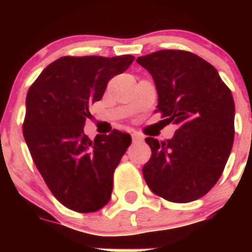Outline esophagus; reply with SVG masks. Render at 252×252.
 Listing matches in <instances>:
<instances>
[{"label":"esophagus","instance_id":"obj_1","mask_svg":"<svg viewBox=\"0 0 252 252\" xmlns=\"http://www.w3.org/2000/svg\"><path fill=\"white\" fill-rule=\"evenodd\" d=\"M142 140H144V136H142V135H140V133H137V132L132 133V141L133 142H141Z\"/></svg>","mask_w":252,"mask_h":252}]
</instances>
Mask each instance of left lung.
<instances>
[{"mask_svg":"<svg viewBox=\"0 0 252 252\" xmlns=\"http://www.w3.org/2000/svg\"><path fill=\"white\" fill-rule=\"evenodd\" d=\"M158 91V111L175 124L165 141L146 137L151 158L142 168L159 197L188 203L203 197L222 175L235 137V102L213 65L184 50H159L137 58Z\"/></svg>","mask_w":252,"mask_h":252,"instance_id":"8db88e82","label":"left lung"}]
</instances>
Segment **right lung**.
<instances>
[{"mask_svg":"<svg viewBox=\"0 0 252 252\" xmlns=\"http://www.w3.org/2000/svg\"><path fill=\"white\" fill-rule=\"evenodd\" d=\"M135 58L63 57L49 64L26 97L24 137L46 186L66 208L95 212L111 199L113 173L131 144L113 130L94 141L84 135L90 104L99 101L108 81Z\"/></svg>","mask_w":252,"mask_h":252,"instance_id":"obj_1","label":"right lung"}]
</instances>
